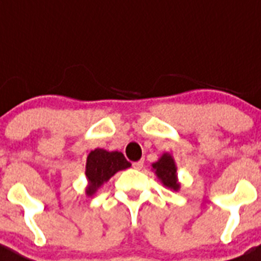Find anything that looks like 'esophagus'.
<instances>
[{
	"label": "esophagus",
	"instance_id": "1",
	"mask_svg": "<svg viewBox=\"0 0 261 261\" xmlns=\"http://www.w3.org/2000/svg\"><path fill=\"white\" fill-rule=\"evenodd\" d=\"M133 167L136 168V170H141L142 167H144V161H137V162H133Z\"/></svg>",
	"mask_w": 261,
	"mask_h": 261
}]
</instances>
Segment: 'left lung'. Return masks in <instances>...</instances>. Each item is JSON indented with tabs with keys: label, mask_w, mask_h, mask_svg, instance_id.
Segmentation results:
<instances>
[{
	"label": "left lung",
	"mask_w": 261,
	"mask_h": 261,
	"mask_svg": "<svg viewBox=\"0 0 261 261\" xmlns=\"http://www.w3.org/2000/svg\"><path fill=\"white\" fill-rule=\"evenodd\" d=\"M153 170L155 171V175L158 179L162 181V184L170 190L179 191L180 184L177 183V175H176V166L175 161L168 153L163 154L161 158L153 163Z\"/></svg>",
	"instance_id": "8db88e82"
}]
</instances>
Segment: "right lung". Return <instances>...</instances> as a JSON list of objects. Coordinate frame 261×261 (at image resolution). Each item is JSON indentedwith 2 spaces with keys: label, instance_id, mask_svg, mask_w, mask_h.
I'll return each mask as SVG.
<instances>
[{
  "label": "right lung",
  "instance_id": "add662e5",
  "mask_svg": "<svg viewBox=\"0 0 261 261\" xmlns=\"http://www.w3.org/2000/svg\"><path fill=\"white\" fill-rule=\"evenodd\" d=\"M130 167L123 153L120 151H107L103 149H95L87 155L86 177L87 188L86 195L93 196L99 187L110 180L120 170Z\"/></svg>",
  "mask_w": 261,
  "mask_h": 261
}]
</instances>
